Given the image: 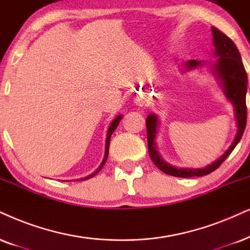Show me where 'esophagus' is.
<instances>
[{"instance_id": "1", "label": "esophagus", "mask_w": 250, "mask_h": 250, "mask_svg": "<svg viewBox=\"0 0 250 250\" xmlns=\"http://www.w3.org/2000/svg\"><path fill=\"white\" fill-rule=\"evenodd\" d=\"M134 103H135L136 106L142 107V106H146L147 100H146V98H145L144 96H141V94H137V96L135 97Z\"/></svg>"}]
</instances>
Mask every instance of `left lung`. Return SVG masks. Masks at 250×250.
I'll return each instance as SVG.
<instances>
[{"label":"left lung","mask_w":250,"mask_h":250,"mask_svg":"<svg viewBox=\"0 0 250 250\" xmlns=\"http://www.w3.org/2000/svg\"><path fill=\"white\" fill-rule=\"evenodd\" d=\"M213 38V58L216 62L210 67V72L222 88L224 96L232 104L233 112L236 122V134L232 144L217 160L210 165L202 168H190V167H175L166 163L163 159L157 147V134L159 130V118L154 113L147 115L146 118V132H147V148L151 160L160 170L166 174L176 176V178H192V176H203L210 174L214 169L222 165L224 160L229 156L230 152L241 140L247 123V107H246V94H247V74L241 60L238 48L232 40L226 34L214 26L211 27ZM204 62L197 60H189L182 63L181 71H189L201 67Z\"/></svg>","instance_id":"1"}]
</instances>
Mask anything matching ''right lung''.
I'll return each mask as SVG.
<instances>
[{"label":"right lung","mask_w":250,"mask_h":250,"mask_svg":"<svg viewBox=\"0 0 250 250\" xmlns=\"http://www.w3.org/2000/svg\"><path fill=\"white\" fill-rule=\"evenodd\" d=\"M121 119H122V115H118L116 116V118L113 120L112 121V123H110L109 125V127H108V129H107V135H106V143H105V154H104V158H103V162H102V164H100L99 165V167H98V168L94 170L93 173H91L90 175H87V176H85V178H81V179H78L77 181H80V180H82V181H84V180H88V179H91V178H93L94 175H97L98 173L100 172V170H102V168L104 167V165H105V163H106V160H107V158H108V152H109V141H110V136H112V134L113 132L115 131V129L118 128V125H119V123H120V121H121Z\"/></svg>","instance_id":"obj_1"}]
</instances>
